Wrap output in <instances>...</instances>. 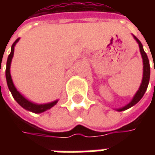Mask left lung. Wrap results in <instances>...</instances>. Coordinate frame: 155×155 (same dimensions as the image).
Masks as SVG:
<instances>
[{
	"label": "left lung",
	"mask_w": 155,
	"mask_h": 155,
	"mask_svg": "<svg viewBox=\"0 0 155 155\" xmlns=\"http://www.w3.org/2000/svg\"><path fill=\"white\" fill-rule=\"evenodd\" d=\"M134 39L137 41V43L139 44V47H140V54H141V56H142V59H143V78H142V82L140 84V86L139 88V90L137 91V92L135 93V94L134 95L133 99L131 100L129 104H127L126 105H124V107H121L120 109H114L115 110L117 111H124L128 109H130V107L134 106V104H136L139 101L142 99V97L143 96V94L146 91L147 88H148V85H149V82H150V61H149V59H148V56H147L146 53L143 51V45L141 44V42L139 41V39L135 37L134 35H133Z\"/></svg>",
	"instance_id": "8db88e82"
}]
</instances>
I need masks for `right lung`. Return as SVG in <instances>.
Masks as SVG:
<instances>
[{"label":"right lung","mask_w":155,"mask_h":155,"mask_svg":"<svg viewBox=\"0 0 155 155\" xmlns=\"http://www.w3.org/2000/svg\"><path fill=\"white\" fill-rule=\"evenodd\" d=\"M20 38H18L16 41L13 43V45H12V50H11V54L8 55V58H7V62H6V69H5V78H6V82H7V85H8V88L11 93H12V96L15 99V101L18 103L22 108H24L25 110L28 111H31V112H33V113H35V114H41V113H43L45 111H46L47 110H50L51 108H52L54 105L57 104L58 100L56 101H52V102H50V103H46V104H36V103H34L32 101H29L28 99L22 95L18 91L17 89L15 88V84L13 83V81H12V75H11V64H12V58H13V55H14V50H15V46L16 43L18 42ZM1 69V66H0Z\"/></svg>","instance_id":"obj_1"}]
</instances>
